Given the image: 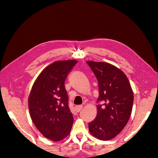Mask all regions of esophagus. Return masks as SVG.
Wrapping results in <instances>:
<instances>
[{
	"mask_svg": "<svg viewBox=\"0 0 158 158\" xmlns=\"http://www.w3.org/2000/svg\"><path fill=\"white\" fill-rule=\"evenodd\" d=\"M82 107H83V106H76V107H75V111H76V112H77V113L80 112V111H81V109H82Z\"/></svg>",
	"mask_w": 158,
	"mask_h": 158,
	"instance_id": "obj_1",
	"label": "esophagus"
}]
</instances>
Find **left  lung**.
Listing matches in <instances>:
<instances>
[{
    "mask_svg": "<svg viewBox=\"0 0 158 158\" xmlns=\"http://www.w3.org/2000/svg\"><path fill=\"white\" fill-rule=\"evenodd\" d=\"M99 84L97 116L88 124L91 135L101 140L114 138L125 127L131 115L133 91L127 76L111 64L88 60Z\"/></svg>",
    "mask_w": 158,
    "mask_h": 158,
    "instance_id": "1",
    "label": "left lung"
}]
</instances>
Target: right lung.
<instances>
[{
	"instance_id": "1",
	"label": "right lung",
	"mask_w": 158,
	"mask_h": 158,
	"mask_svg": "<svg viewBox=\"0 0 158 158\" xmlns=\"http://www.w3.org/2000/svg\"><path fill=\"white\" fill-rule=\"evenodd\" d=\"M76 63V60H58L47 66L35 80L28 97L33 124L43 136L54 142L69 136L73 127L64 81Z\"/></svg>"
}]
</instances>
